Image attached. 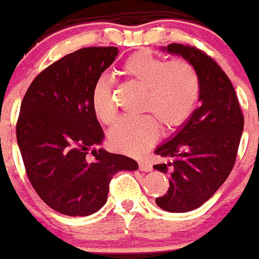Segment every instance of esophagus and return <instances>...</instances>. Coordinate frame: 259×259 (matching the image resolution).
<instances>
[{"label": "esophagus", "instance_id": "esophagus-1", "mask_svg": "<svg viewBox=\"0 0 259 259\" xmlns=\"http://www.w3.org/2000/svg\"><path fill=\"white\" fill-rule=\"evenodd\" d=\"M139 168H140V170H142V172H150V170H153L151 164L149 162H146V160H140Z\"/></svg>", "mask_w": 259, "mask_h": 259}]
</instances>
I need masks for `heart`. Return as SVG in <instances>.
Listing matches in <instances>:
<instances>
[{
    "mask_svg": "<svg viewBox=\"0 0 259 259\" xmlns=\"http://www.w3.org/2000/svg\"><path fill=\"white\" fill-rule=\"evenodd\" d=\"M123 72L137 86L145 90L142 113L137 118H122L109 132L113 149L128 155H140L156 141L159 127L173 132L185 124L195 110L200 94V79L195 66L179 59L168 63L150 51H140L127 59ZM113 78L99 75L91 91V105L104 124L114 123L117 110L113 101Z\"/></svg>",
    "mask_w": 259,
    "mask_h": 259,
    "instance_id": "heart-1",
    "label": "heart"
}]
</instances>
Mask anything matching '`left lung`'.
Instances as JSON below:
<instances>
[{
	"mask_svg": "<svg viewBox=\"0 0 259 259\" xmlns=\"http://www.w3.org/2000/svg\"><path fill=\"white\" fill-rule=\"evenodd\" d=\"M195 66L200 106L155 154L169 158L154 169L169 172L167 194L155 199L167 212L185 213L203 205L226 181L234 167L244 117L234 86L217 63L200 50L180 44L162 47Z\"/></svg>",
	"mask_w": 259,
	"mask_h": 259,
	"instance_id": "left-lung-1",
	"label": "left lung"
}]
</instances>
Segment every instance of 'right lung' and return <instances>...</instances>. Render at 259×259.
<instances>
[{"instance_id": "obj_1", "label": "right lung", "mask_w": 259, "mask_h": 259, "mask_svg": "<svg viewBox=\"0 0 259 259\" xmlns=\"http://www.w3.org/2000/svg\"><path fill=\"white\" fill-rule=\"evenodd\" d=\"M118 52L87 47L68 54L34 78L21 101L16 140L28 179L61 214L97 212L108 200L114 175L139 168L134 159L95 148L105 135L92 110V86Z\"/></svg>"}]
</instances>
